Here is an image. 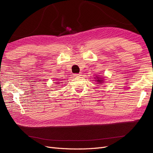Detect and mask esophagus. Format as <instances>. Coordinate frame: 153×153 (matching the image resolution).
<instances>
[{
    "instance_id": "34e87169",
    "label": "esophagus",
    "mask_w": 153,
    "mask_h": 153,
    "mask_svg": "<svg viewBox=\"0 0 153 153\" xmlns=\"http://www.w3.org/2000/svg\"><path fill=\"white\" fill-rule=\"evenodd\" d=\"M75 76H76V77H78V76H82V73H78V74H75Z\"/></svg>"
}]
</instances>
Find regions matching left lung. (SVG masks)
Wrapping results in <instances>:
<instances>
[{
  "label": "left lung",
  "mask_w": 153,
  "mask_h": 153,
  "mask_svg": "<svg viewBox=\"0 0 153 153\" xmlns=\"http://www.w3.org/2000/svg\"><path fill=\"white\" fill-rule=\"evenodd\" d=\"M97 77V76H96ZM97 79H96V81H97V82H99V83H102V82H103V80L102 79L103 78H100V77H98V78H96Z\"/></svg>",
  "instance_id": "1"
}]
</instances>
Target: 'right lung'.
<instances>
[{
	"instance_id": "right-lung-1",
	"label": "right lung",
	"mask_w": 153,
	"mask_h": 153,
	"mask_svg": "<svg viewBox=\"0 0 153 153\" xmlns=\"http://www.w3.org/2000/svg\"><path fill=\"white\" fill-rule=\"evenodd\" d=\"M58 83H61V82H58Z\"/></svg>"
}]
</instances>
